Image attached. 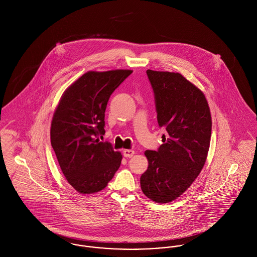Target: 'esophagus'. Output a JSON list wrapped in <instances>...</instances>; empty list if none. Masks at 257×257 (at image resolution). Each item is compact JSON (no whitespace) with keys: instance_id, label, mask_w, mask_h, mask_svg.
<instances>
[{"instance_id":"obj_1","label":"esophagus","mask_w":257,"mask_h":257,"mask_svg":"<svg viewBox=\"0 0 257 257\" xmlns=\"http://www.w3.org/2000/svg\"><path fill=\"white\" fill-rule=\"evenodd\" d=\"M122 153H123V156H124V157H128V158H131V157H133V156H134V154H135V150H132V149H124V150L122 151Z\"/></svg>"}]
</instances>
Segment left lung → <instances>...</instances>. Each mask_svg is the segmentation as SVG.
<instances>
[{
	"label": "left lung",
	"instance_id": "left-lung-1",
	"mask_svg": "<svg viewBox=\"0 0 257 257\" xmlns=\"http://www.w3.org/2000/svg\"><path fill=\"white\" fill-rule=\"evenodd\" d=\"M157 122L167 132L157 151L147 150L144 194L159 204L176 200L195 181L207 160L212 116L204 93L183 75L148 69Z\"/></svg>",
	"mask_w": 257,
	"mask_h": 257
}]
</instances>
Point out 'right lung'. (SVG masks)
Returning a JSON list of instances; mask_svg holds the SVG:
<instances>
[{
    "label": "right lung",
    "instance_id": "1",
    "mask_svg": "<svg viewBox=\"0 0 257 257\" xmlns=\"http://www.w3.org/2000/svg\"><path fill=\"white\" fill-rule=\"evenodd\" d=\"M133 70L88 71L62 94L51 120L50 142L67 182L80 194L105 189L122 155L105 135V110L112 92Z\"/></svg>",
    "mask_w": 257,
    "mask_h": 257
}]
</instances>
